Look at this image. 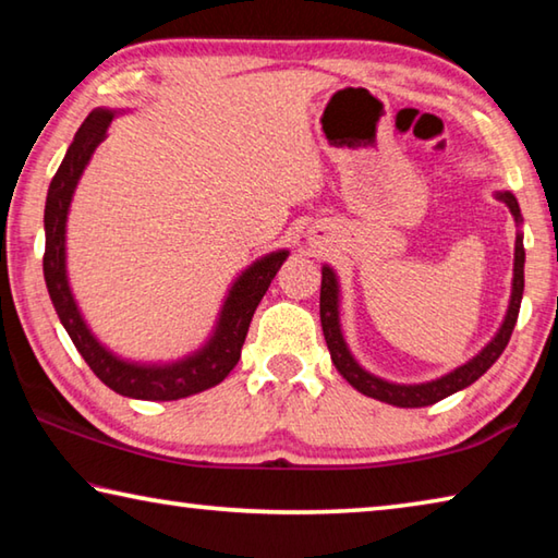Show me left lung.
Masks as SVG:
<instances>
[{"instance_id": "obj_1", "label": "left lung", "mask_w": 558, "mask_h": 558, "mask_svg": "<svg viewBox=\"0 0 558 558\" xmlns=\"http://www.w3.org/2000/svg\"><path fill=\"white\" fill-rule=\"evenodd\" d=\"M497 202H502L509 214L514 216L517 226V239H514V268H512V292H509V305L502 317V325L497 327L493 339L480 349L475 356H470L465 364L456 366L448 374L436 376L430 381L418 384H399L381 379V376L372 374L356 362V356L349 349L344 332H342V286H339V276L332 266H323V290H319V319H323V332L325 342L332 356V364L344 379L354 386L359 393L369 396V399L399 405V409H421V405H433L448 396L468 389L470 384H475L489 366H493L499 354L505 352V347L512 337V329L517 325L519 305H522V292H524V233H522V211L512 192H495Z\"/></svg>"}]
</instances>
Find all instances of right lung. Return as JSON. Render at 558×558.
I'll return each mask as SVG.
<instances>
[{
    "label": "right lung",
    "instance_id": "add662e5",
    "mask_svg": "<svg viewBox=\"0 0 558 558\" xmlns=\"http://www.w3.org/2000/svg\"><path fill=\"white\" fill-rule=\"evenodd\" d=\"M122 112L128 110H93L83 120L78 132H75L59 172L51 179L44 209V280L65 332L73 339L81 356L86 359L93 374L108 389L137 401H177L221 384L231 374L233 366L239 364L241 347L245 342V335H248L253 313H256L258 302L266 295L276 272L288 260L290 251H270L266 256L253 260L251 266H245L231 280L209 337L194 352L172 359V362H137V359L122 356L112 352L108 344H102L86 323L78 300L73 295L69 260H65L69 258L65 256V229H69V211L81 177L86 172L93 153L108 137L110 122L122 116Z\"/></svg>",
    "mask_w": 558,
    "mask_h": 558
}]
</instances>
